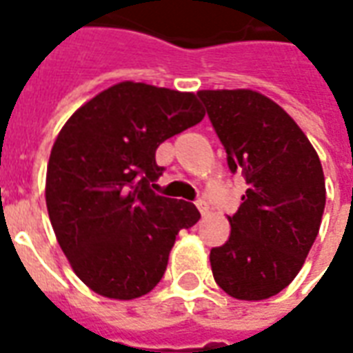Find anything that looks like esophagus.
Listing matches in <instances>:
<instances>
[{"instance_id":"1","label":"esophagus","mask_w":353,"mask_h":353,"mask_svg":"<svg viewBox=\"0 0 353 353\" xmlns=\"http://www.w3.org/2000/svg\"><path fill=\"white\" fill-rule=\"evenodd\" d=\"M195 204H196V208H199V212H201V214H206V212H208V201L204 199V196L196 199Z\"/></svg>"}]
</instances>
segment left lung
<instances>
[{
    "label": "left lung",
    "instance_id": "1",
    "mask_svg": "<svg viewBox=\"0 0 353 353\" xmlns=\"http://www.w3.org/2000/svg\"><path fill=\"white\" fill-rule=\"evenodd\" d=\"M232 174L247 191L228 217L230 237L212 248L214 278L237 300H265L294 280L321 228V160L293 117L252 90H202Z\"/></svg>",
    "mask_w": 353,
    "mask_h": 353
}]
</instances>
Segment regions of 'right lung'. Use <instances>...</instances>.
I'll return each instance as SVG.
<instances>
[{"instance_id": "obj_1", "label": "right lung", "mask_w": 353, "mask_h": 353, "mask_svg": "<svg viewBox=\"0 0 353 353\" xmlns=\"http://www.w3.org/2000/svg\"><path fill=\"white\" fill-rule=\"evenodd\" d=\"M202 117L195 94L127 81L60 130L46 179L49 221L75 274L97 294L132 300L152 291L176 234L201 217L195 204L151 184L165 171L158 145Z\"/></svg>"}]
</instances>
